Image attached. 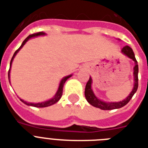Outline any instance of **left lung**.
I'll list each match as a JSON object with an SVG mask.
<instances>
[{
    "instance_id": "obj_1",
    "label": "left lung",
    "mask_w": 148,
    "mask_h": 148,
    "mask_svg": "<svg viewBox=\"0 0 148 148\" xmlns=\"http://www.w3.org/2000/svg\"><path fill=\"white\" fill-rule=\"evenodd\" d=\"M121 52L124 53V55H126L127 57H128L129 58H131L134 61L135 63V66L134 67V88L131 94L126 97V98L123 100L122 101H119V102H104V101H101L100 99L97 98L95 95L94 92H93L92 88H91V84H92V79L90 77V78L88 80V83L86 84L85 87V91H84V95H85L86 100L88 101V102L92 106L95 107V108H100L101 110H114V109H118L122 107H124L128 103L130 100L132 98L134 95L135 94L138 88V61L136 60L135 56L133 50L131 49V47L129 46H125L122 48Z\"/></svg>"
}]
</instances>
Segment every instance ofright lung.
<instances>
[{"mask_svg":"<svg viewBox=\"0 0 148 148\" xmlns=\"http://www.w3.org/2000/svg\"><path fill=\"white\" fill-rule=\"evenodd\" d=\"M45 34L44 33V32H38V33L33 34H30V35H29L28 37H27V38L26 39L23 41L22 45H21V47H20L17 51H15L14 53V55H13L12 58H11V60H10V69H9V71H8V78H9V80H10V67H11V64H12L13 60H14V58L15 55L17 54V52L21 49L22 47L25 45V43H26L29 39H31V38H34V37H38V36H40V35H45ZM71 76H72L71 74V75H68V76L64 77V78L60 81V84H59V88H58V91H57V93H56V95L53 96V97H52V98L48 100V101H45V102H41V103H28V102H27V101H23V100H21V99H20V100H21L23 103L27 104V105L32 106V107H35V108H46V107H48V106L53 105V104L57 103V102H58V101L60 99V97H61V96H62L63 88H64V84L65 81H67V79L69 78V77H71ZM9 82H10V81H9Z\"/></svg>","mask_w":148,"mask_h":148,"instance_id":"obj_1","label":"right lung"}]
</instances>
